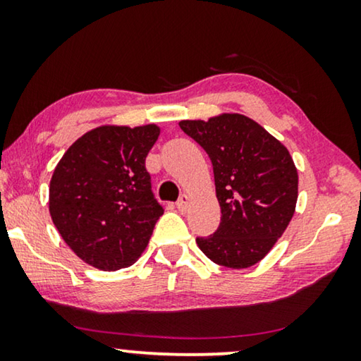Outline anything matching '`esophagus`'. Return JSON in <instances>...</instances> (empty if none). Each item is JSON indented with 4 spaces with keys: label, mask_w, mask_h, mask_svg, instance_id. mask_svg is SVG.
Here are the masks:
<instances>
[{
    "label": "esophagus",
    "mask_w": 361,
    "mask_h": 361,
    "mask_svg": "<svg viewBox=\"0 0 361 361\" xmlns=\"http://www.w3.org/2000/svg\"><path fill=\"white\" fill-rule=\"evenodd\" d=\"M190 204V197L189 195H180L179 202H177V209H179V212H185L187 207H189Z\"/></svg>",
    "instance_id": "obj_1"
}]
</instances>
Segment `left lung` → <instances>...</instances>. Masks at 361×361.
<instances>
[{
    "mask_svg": "<svg viewBox=\"0 0 361 361\" xmlns=\"http://www.w3.org/2000/svg\"><path fill=\"white\" fill-rule=\"evenodd\" d=\"M179 126L209 154L221 210L219 228L197 245L216 264L250 268L269 253L294 215L299 177L293 157L240 113L184 120Z\"/></svg>",
    "mask_w": 361,
    "mask_h": 361,
    "instance_id": "1",
    "label": "left lung"
}]
</instances>
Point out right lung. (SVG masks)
<instances>
[{
	"label": "right lung",
	"mask_w": 361,
	"mask_h": 361,
	"mask_svg": "<svg viewBox=\"0 0 361 361\" xmlns=\"http://www.w3.org/2000/svg\"><path fill=\"white\" fill-rule=\"evenodd\" d=\"M159 133L156 125L98 126L78 137L54 169L52 221L68 248L93 268L131 266L164 214L146 171Z\"/></svg>",
	"instance_id": "add662e5"
}]
</instances>
